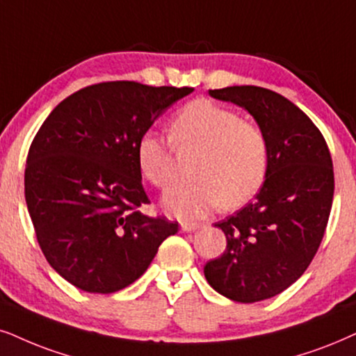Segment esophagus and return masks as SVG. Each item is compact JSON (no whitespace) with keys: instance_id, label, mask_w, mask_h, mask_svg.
I'll use <instances>...</instances> for the list:
<instances>
[{"instance_id":"1","label":"esophagus","mask_w":356,"mask_h":356,"mask_svg":"<svg viewBox=\"0 0 356 356\" xmlns=\"http://www.w3.org/2000/svg\"><path fill=\"white\" fill-rule=\"evenodd\" d=\"M202 227L200 223H187V222H184V223H181V228H182V232H195V230H199V228Z\"/></svg>"}]
</instances>
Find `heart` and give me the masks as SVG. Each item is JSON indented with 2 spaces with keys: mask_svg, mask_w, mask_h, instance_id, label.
<instances>
[{
  "mask_svg": "<svg viewBox=\"0 0 356 356\" xmlns=\"http://www.w3.org/2000/svg\"><path fill=\"white\" fill-rule=\"evenodd\" d=\"M179 147L202 151L195 165L199 181L174 186L163 207L182 220H199L218 207L233 209L253 199L268 174V139L258 124L243 121L236 111L209 100L184 106L172 121ZM139 170L156 187L172 181L174 145L156 131H146L136 147Z\"/></svg>",
  "mask_w": 356,
  "mask_h": 356,
  "instance_id": "b5f03b06",
  "label": "heart"
}]
</instances>
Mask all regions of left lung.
I'll list each match as a JSON object with an SVG mask.
<instances>
[{"label":"left lung","mask_w":356,"mask_h":356,"mask_svg":"<svg viewBox=\"0 0 356 356\" xmlns=\"http://www.w3.org/2000/svg\"><path fill=\"white\" fill-rule=\"evenodd\" d=\"M209 95L248 111L268 139L263 187L253 202L215 223L227 250L204 268L225 298L258 302L294 284L321 246L334 200L330 151L309 116L273 90L241 85Z\"/></svg>","instance_id":"obj_1"}]
</instances>
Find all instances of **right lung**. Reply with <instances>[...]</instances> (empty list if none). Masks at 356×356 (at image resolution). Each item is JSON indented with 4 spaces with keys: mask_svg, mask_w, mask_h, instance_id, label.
I'll return each instance as SVG.
<instances>
[{
    "mask_svg": "<svg viewBox=\"0 0 356 356\" xmlns=\"http://www.w3.org/2000/svg\"><path fill=\"white\" fill-rule=\"evenodd\" d=\"M193 88L105 82L54 108L31 145L24 193L39 246L65 281L111 294L145 274L177 222L147 217L139 138Z\"/></svg>",
    "mask_w": 356,
    "mask_h": 356,
    "instance_id": "right-lung-1",
    "label": "right lung"
}]
</instances>
